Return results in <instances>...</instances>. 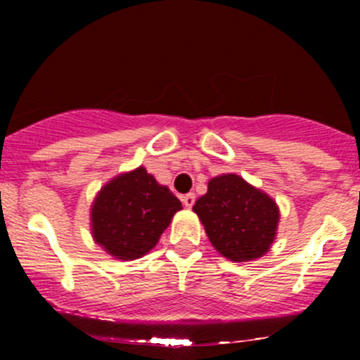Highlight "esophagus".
Instances as JSON below:
<instances>
[{
	"label": "esophagus",
	"instance_id": "1",
	"mask_svg": "<svg viewBox=\"0 0 360 360\" xmlns=\"http://www.w3.org/2000/svg\"><path fill=\"white\" fill-rule=\"evenodd\" d=\"M194 200H196V196H194L193 193L184 194V196H183V205L186 206V208H191V206L194 205Z\"/></svg>",
	"mask_w": 360,
	"mask_h": 360
}]
</instances>
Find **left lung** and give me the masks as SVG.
Here are the masks:
<instances>
[{
	"mask_svg": "<svg viewBox=\"0 0 360 360\" xmlns=\"http://www.w3.org/2000/svg\"><path fill=\"white\" fill-rule=\"evenodd\" d=\"M193 212L214 250L233 262L262 257L278 235V203L237 174L210 179L208 191L198 198Z\"/></svg>",
	"mask_w": 360,
	"mask_h": 360,
	"instance_id": "1",
	"label": "left lung"
}]
</instances>
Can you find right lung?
I'll return each mask as SVG.
<instances>
[{
	"label": "right lung",
	"mask_w": 360,
	"mask_h": 360,
	"mask_svg": "<svg viewBox=\"0 0 360 360\" xmlns=\"http://www.w3.org/2000/svg\"><path fill=\"white\" fill-rule=\"evenodd\" d=\"M183 210L167 186L146 167L122 172L98 191L91 205V235L106 254L135 260L148 254Z\"/></svg>",
	"instance_id": "1"
}]
</instances>
